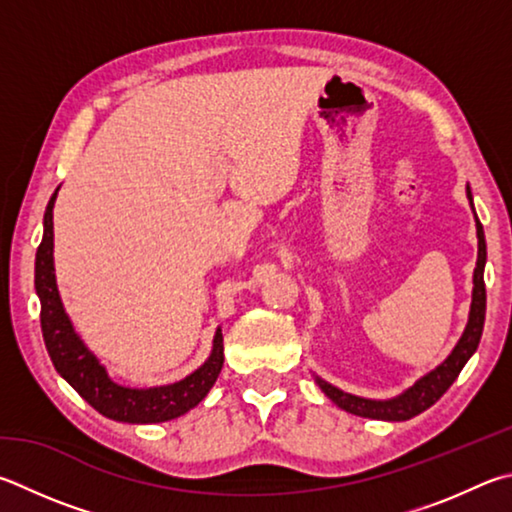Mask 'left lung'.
Masks as SVG:
<instances>
[{"label":"left lung","mask_w":512,"mask_h":512,"mask_svg":"<svg viewBox=\"0 0 512 512\" xmlns=\"http://www.w3.org/2000/svg\"><path fill=\"white\" fill-rule=\"evenodd\" d=\"M466 197L470 201V208L475 212V203H472L470 185H466ZM475 226H477V266L472 273V302L468 313V324L463 329L461 338L450 356L445 358L439 367L427 371L425 376L416 380L412 387H407L403 394L394 398H385V401H376V398H362L356 394H347L338 389L336 385L327 383V380L315 376V383L327 394L340 410L349 414H356L362 418H374V421H407L416 414L425 412L427 407H432L439 398L448 392L450 385L457 380L461 369L466 367V362L472 358V353L477 351L481 333H483V320H486V284H483V268H486V237H483V226L475 212Z\"/></svg>","instance_id":"8db88e82"}]
</instances>
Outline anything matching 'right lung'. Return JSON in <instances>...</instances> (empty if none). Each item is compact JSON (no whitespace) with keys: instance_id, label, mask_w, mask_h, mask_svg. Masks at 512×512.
<instances>
[{"instance_id":"1","label":"right lung","mask_w":512,"mask_h":512,"mask_svg":"<svg viewBox=\"0 0 512 512\" xmlns=\"http://www.w3.org/2000/svg\"><path fill=\"white\" fill-rule=\"evenodd\" d=\"M58 190L53 192L49 206H46L42 244L35 255V293L40 297L42 336L55 371L96 412L111 421L138 425L163 423L190 412L208 396L212 385L217 383L221 367H224V333L217 327L208 360L172 385L136 389L114 383L105 365H100L96 353L76 333L69 313L64 311L58 282H55L53 206Z\"/></svg>"}]
</instances>
